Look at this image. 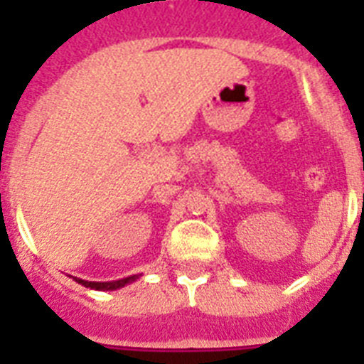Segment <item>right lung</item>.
<instances>
[{"label":"right lung","mask_w":364,"mask_h":364,"mask_svg":"<svg viewBox=\"0 0 364 364\" xmlns=\"http://www.w3.org/2000/svg\"><path fill=\"white\" fill-rule=\"evenodd\" d=\"M137 276H128V277H122V279H117V282H85V279H77V282L85 285V287H90V289H98V291H113V289H119V287H124L126 283H132L136 279Z\"/></svg>","instance_id":"add662e5"}]
</instances>
